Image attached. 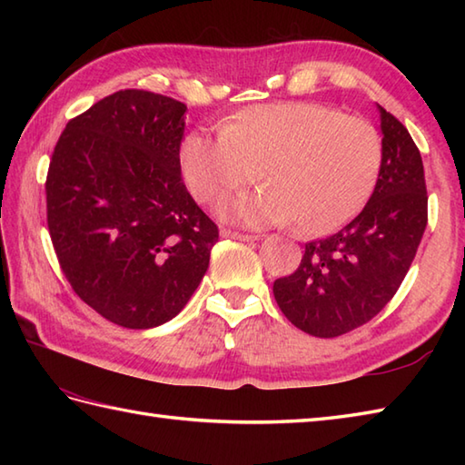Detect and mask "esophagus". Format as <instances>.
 I'll return each instance as SVG.
<instances>
[{"label": "esophagus", "instance_id": "1", "mask_svg": "<svg viewBox=\"0 0 465 465\" xmlns=\"http://www.w3.org/2000/svg\"><path fill=\"white\" fill-rule=\"evenodd\" d=\"M220 233H222V238H232V240H240V242H255V240H260V235L232 232V230H222Z\"/></svg>", "mask_w": 465, "mask_h": 465}]
</instances>
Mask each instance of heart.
Masks as SVG:
<instances>
[{"mask_svg": "<svg viewBox=\"0 0 465 465\" xmlns=\"http://www.w3.org/2000/svg\"><path fill=\"white\" fill-rule=\"evenodd\" d=\"M383 142L371 122L328 105H253L217 137L192 132L180 147L182 177L197 202L213 203L258 180L260 190L220 205L223 220L250 227L288 223L305 235L338 230L368 202Z\"/></svg>", "mask_w": 465, "mask_h": 465, "instance_id": "obj_1", "label": "heart"}]
</instances>
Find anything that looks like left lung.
Listing matches in <instances>:
<instances>
[{
  "label": "left lung",
  "mask_w": 465,
  "mask_h": 465,
  "mask_svg": "<svg viewBox=\"0 0 465 465\" xmlns=\"http://www.w3.org/2000/svg\"><path fill=\"white\" fill-rule=\"evenodd\" d=\"M381 114L383 163L370 202L328 238L305 243L273 298L295 328L338 338L373 320L406 278L428 225L426 175L418 145L396 115Z\"/></svg>",
  "instance_id": "obj_1"
}]
</instances>
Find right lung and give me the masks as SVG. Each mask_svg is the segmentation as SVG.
I'll return each instance as SVG.
<instances>
[{
    "instance_id": "1",
    "label": "right lung",
    "mask_w": 465,
    "mask_h": 465,
    "mask_svg": "<svg viewBox=\"0 0 465 465\" xmlns=\"http://www.w3.org/2000/svg\"><path fill=\"white\" fill-rule=\"evenodd\" d=\"M185 104L120 90L69 120L45 180L47 230L80 300L127 330L192 298L220 238L182 180Z\"/></svg>"
}]
</instances>
